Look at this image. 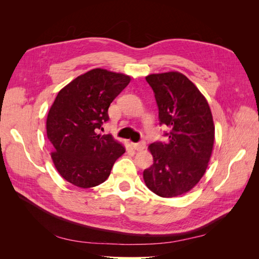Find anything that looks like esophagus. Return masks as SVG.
Returning <instances> with one entry per match:
<instances>
[{"label":"esophagus","mask_w":259,"mask_h":259,"mask_svg":"<svg viewBox=\"0 0 259 259\" xmlns=\"http://www.w3.org/2000/svg\"><path fill=\"white\" fill-rule=\"evenodd\" d=\"M132 147L135 149L137 151H143L146 148V143L145 142H139V143H132Z\"/></svg>","instance_id":"esophagus-1"}]
</instances>
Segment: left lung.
Instances as JSON below:
<instances>
[{
	"label": "left lung",
	"mask_w": 259,
	"mask_h": 259,
	"mask_svg": "<svg viewBox=\"0 0 259 259\" xmlns=\"http://www.w3.org/2000/svg\"><path fill=\"white\" fill-rule=\"evenodd\" d=\"M146 81L154 93L160 125L166 142L149 146L153 164L144 170L147 187L163 198L191 190L207 168L215 127L206 99L179 72L150 74Z\"/></svg>",
	"instance_id": "obj_1"
}]
</instances>
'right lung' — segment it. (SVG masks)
<instances>
[{
    "instance_id": "add662e5",
    "label": "right lung",
    "mask_w": 259,
    "mask_h": 259,
    "mask_svg": "<svg viewBox=\"0 0 259 259\" xmlns=\"http://www.w3.org/2000/svg\"><path fill=\"white\" fill-rule=\"evenodd\" d=\"M128 75L93 69L62 89L46 120L52 159L67 182L81 188L104 183L124 147L111 135L99 134L109 121L108 109L126 88Z\"/></svg>"
}]
</instances>
